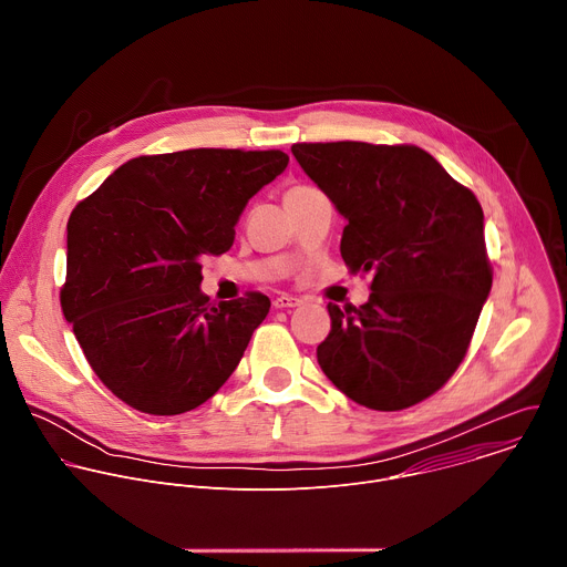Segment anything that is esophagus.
I'll return each instance as SVG.
<instances>
[{
	"label": "esophagus",
	"mask_w": 567,
	"mask_h": 567,
	"mask_svg": "<svg viewBox=\"0 0 567 567\" xmlns=\"http://www.w3.org/2000/svg\"><path fill=\"white\" fill-rule=\"evenodd\" d=\"M300 302H302L300 298L282 293V296H278V298L274 300V307H276V309H293V307H300Z\"/></svg>",
	"instance_id": "34e87169"
}]
</instances>
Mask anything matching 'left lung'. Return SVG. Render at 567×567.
<instances>
[{
	"label": "left lung",
	"mask_w": 567,
	"mask_h": 567,
	"mask_svg": "<svg viewBox=\"0 0 567 567\" xmlns=\"http://www.w3.org/2000/svg\"><path fill=\"white\" fill-rule=\"evenodd\" d=\"M291 152L348 221L346 265L372 274L365 305H328L318 365L365 409L415 406L462 363L492 291L482 206L417 145L337 141Z\"/></svg>",
	"instance_id": "8db88e82"
}]
</instances>
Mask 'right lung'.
I'll list each match as a JSON object with an SVG mask.
<instances>
[{"instance_id": "obj_1", "label": "right lung", "mask_w": 567, "mask_h": 567, "mask_svg": "<svg viewBox=\"0 0 567 567\" xmlns=\"http://www.w3.org/2000/svg\"><path fill=\"white\" fill-rule=\"evenodd\" d=\"M287 164L280 150L136 156L73 208L62 313L127 406L182 415L237 368L271 300L249 291L213 302L202 260L230 249L241 210Z\"/></svg>"}]
</instances>
